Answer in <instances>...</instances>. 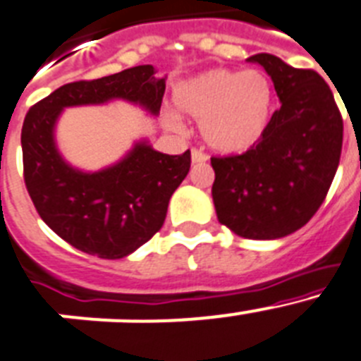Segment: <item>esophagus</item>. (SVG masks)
<instances>
[{
	"mask_svg": "<svg viewBox=\"0 0 361 361\" xmlns=\"http://www.w3.org/2000/svg\"><path fill=\"white\" fill-rule=\"evenodd\" d=\"M209 160V154L201 149H192V164H203V161Z\"/></svg>",
	"mask_w": 361,
	"mask_h": 361,
	"instance_id": "1",
	"label": "esophagus"
}]
</instances>
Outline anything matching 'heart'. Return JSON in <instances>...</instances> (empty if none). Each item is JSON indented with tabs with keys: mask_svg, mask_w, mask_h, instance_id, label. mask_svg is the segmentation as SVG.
Listing matches in <instances>:
<instances>
[{
	"mask_svg": "<svg viewBox=\"0 0 361 361\" xmlns=\"http://www.w3.org/2000/svg\"><path fill=\"white\" fill-rule=\"evenodd\" d=\"M178 108L201 124L207 144L243 152L261 140L271 118L274 92L259 70H212L176 90ZM176 128V120L169 118Z\"/></svg>",
	"mask_w": 361,
	"mask_h": 361,
	"instance_id": "1",
	"label": "heart"
}]
</instances>
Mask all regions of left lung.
<instances>
[{
    "instance_id": "left-lung-1",
    "label": "left lung",
    "mask_w": 361,
    "mask_h": 361,
    "mask_svg": "<svg viewBox=\"0 0 361 361\" xmlns=\"http://www.w3.org/2000/svg\"><path fill=\"white\" fill-rule=\"evenodd\" d=\"M271 77L281 108L243 154L212 157L221 225L246 239H279L324 203L340 164L343 120L326 80L271 54L252 55Z\"/></svg>"
}]
</instances>
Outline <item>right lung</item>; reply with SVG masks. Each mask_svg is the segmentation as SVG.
<instances>
[{
	"instance_id": "right-lung-1",
	"label": "right lung",
	"mask_w": 361,
	"mask_h": 361,
	"mask_svg": "<svg viewBox=\"0 0 361 361\" xmlns=\"http://www.w3.org/2000/svg\"><path fill=\"white\" fill-rule=\"evenodd\" d=\"M151 64L95 80L57 87L28 109L21 129L23 176L41 219L73 248L120 259L147 243L164 225L169 200L190 169V151L164 154L145 142L99 173L70 167L55 149L54 126L64 108L111 99L136 102L158 115L165 79Z\"/></svg>"
}]
</instances>
